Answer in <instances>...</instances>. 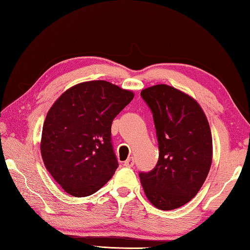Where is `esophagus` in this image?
Wrapping results in <instances>:
<instances>
[{
    "mask_svg": "<svg viewBox=\"0 0 250 250\" xmlns=\"http://www.w3.org/2000/svg\"><path fill=\"white\" fill-rule=\"evenodd\" d=\"M133 164H134V160H133V158H129V159H126V160H125V167H133Z\"/></svg>",
    "mask_w": 250,
    "mask_h": 250,
    "instance_id": "esophagus-1",
    "label": "esophagus"
}]
</instances>
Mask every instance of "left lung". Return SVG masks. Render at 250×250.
Wrapping results in <instances>:
<instances>
[{"label":"left lung","mask_w":250,"mask_h":250,"mask_svg":"<svg viewBox=\"0 0 250 250\" xmlns=\"http://www.w3.org/2000/svg\"><path fill=\"white\" fill-rule=\"evenodd\" d=\"M141 97L153 113L160 151L153 170L139 174L142 188L156 208H179L196 195L209 172L208 121L197 101L174 87L155 84Z\"/></svg>","instance_id":"obj_1"}]
</instances>
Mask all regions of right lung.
I'll use <instances>...</instances> for the list:
<instances>
[{
	"mask_svg": "<svg viewBox=\"0 0 250 250\" xmlns=\"http://www.w3.org/2000/svg\"><path fill=\"white\" fill-rule=\"evenodd\" d=\"M134 94L104 80L75 84L46 116L41 153L53 179L75 197L89 196L115 174L111 125Z\"/></svg>",
	"mask_w": 250,
	"mask_h": 250,
	"instance_id": "add662e5",
	"label": "right lung"
}]
</instances>
